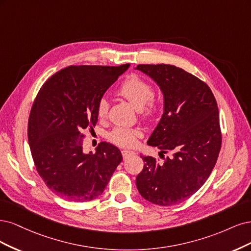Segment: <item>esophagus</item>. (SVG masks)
<instances>
[{"label":"esophagus","mask_w":251,"mask_h":251,"mask_svg":"<svg viewBox=\"0 0 251 251\" xmlns=\"http://www.w3.org/2000/svg\"><path fill=\"white\" fill-rule=\"evenodd\" d=\"M135 153L133 151H130V150H122V155H123V158H127L128 156H131V155H134Z\"/></svg>","instance_id":"1"}]
</instances>
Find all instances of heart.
Listing matches in <instances>:
<instances>
[{"label": "heart", "mask_w": 251, "mask_h": 251, "mask_svg": "<svg viewBox=\"0 0 251 251\" xmlns=\"http://www.w3.org/2000/svg\"><path fill=\"white\" fill-rule=\"evenodd\" d=\"M118 95L123 97L136 109H141L142 116L151 120L158 111V103L153 98L154 90L152 85L139 75H129L118 88ZM109 104L106 99H101L98 103L97 114L100 119L106 118L108 114ZM141 135L137 129L117 127L112 130L108 137L110 142L120 147H131L135 144L136 139Z\"/></svg>", "instance_id": "heart-1"}]
</instances>
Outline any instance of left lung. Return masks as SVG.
Instances as JSON below:
<instances>
[{
  "instance_id": "left-lung-1",
  "label": "left lung",
  "mask_w": 251,
  "mask_h": 251,
  "mask_svg": "<svg viewBox=\"0 0 251 251\" xmlns=\"http://www.w3.org/2000/svg\"><path fill=\"white\" fill-rule=\"evenodd\" d=\"M164 94V114L148 140L164 161L142 156L144 168L136 176L143 198L160 206L189 199L211 175L219 155L222 133L217 101L209 86L171 64H139Z\"/></svg>"
}]
</instances>
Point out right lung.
<instances>
[{
  "instance_id": "1",
  "label": "right lung",
  "mask_w": 251,
  "mask_h": 251,
  "mask_svg": "<svg viewBox=\"0 0 251 251\" xmlns=\"http://www.w3.org/2000/svg\"><path fill=\"white\" fill-rule=\"evenodd\" d=\"M129 68L70 66L55 73L40 87L30 111L28 140L42 179L56 195L71 202L96 199L123 157L106 142L96 153H83V131L98 122V103Z\"/></svg>"
}]
</instances>
